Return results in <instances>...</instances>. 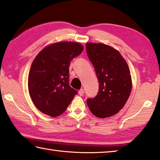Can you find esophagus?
I'll list each match as a JSON object with an SVG mask.
<instances>
[{"label":"esophagus","mask_w":160,"mask_h":160,"mask_svg":"<svg viewBox=\"0 0 160 160\" xmlns=\"http://www.w3.org/2000/svg\"><path fill=\"white\" fill-rule=\"evenodd\" d=\"M78 93H79V95H80V96H82L83 94H84V90H83V89H80V90H79V92H78Z\"/></svg>","instance_id":"1"}]
</instances>
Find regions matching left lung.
Masks as SVG:
<instances>
[{
    "instance_id": "8db88e82",
    "label": "left lung",
    "mask_w": 160,
    "mask_h": 160,
    "mask_svg": "<svg viewBox=\"0 0 160 160\" xmlns=\"http://www.w3.org/2000/svg\"><path fill=\"white\" fill-rule=\"evenodd\" d=\"M86 51L99 82L98 95L88 98L87 104L98 118L111 117L124 107L130 97L132 79L128 65L118 50L107 45L88 42Z\"/></svg>"
}]
</instances>
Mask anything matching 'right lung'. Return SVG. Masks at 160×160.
I'll return each mask as SVG.
<instances>
[{"label":"right lung","instance_id":"add662e5","mask_svg":"<svg viewBox=\"0 0 160 160\" xmlns=\"http://www.w3.org/2000/svg\"><path fill=\"white\" fill-rule=\"evenodd\" d=\"M82 50L78 42H60L45 48L35 57L29 72L28 90L40 112L53 118L62 115L77 95L69 85V66Z\"/></svg>","mask_w":160,"mask_h":160}]
</instances>
